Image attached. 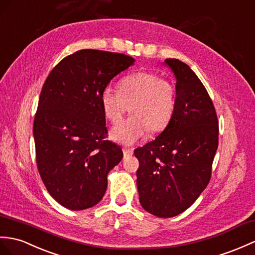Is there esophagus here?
<instances>
[{"mask_svg":"<svg viewBox=\"0 0 255 255\" xmlns=\"http://www.w3.org/2000/svg\"><path fill=\"white\" fill-rule=\"evenodd\" d=\"M123 152H124V155L125 156H130V155H132L133 154V150L132 149H123Z\"/></svg>","mask_w":255,"mask_h":255,"instance_id":"1","label":"esophagus"}]
</instances>
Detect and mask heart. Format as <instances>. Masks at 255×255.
Here are the masks:
<instances>
[{
  "label": "heart",
  "instance_id": "1",
  "mask_svg": "<svg viewBox=\"0 0 255 255\" xmlns=\"http://www.w3.org/2000/svg\"><path fill=\"white\" fill-rule=\"evenodd\" d=\"M100 100L104 115L113 124L122 122L129 109L132 113L111 132L112 139L125 145L134 144L149 129L151 132L163 131L176 109L175 87L152 72L125 77L120 82V91L105 87Z\"/></svg>",
  "mask_w": 255,
  "mask_h": 255
}]
</instances>
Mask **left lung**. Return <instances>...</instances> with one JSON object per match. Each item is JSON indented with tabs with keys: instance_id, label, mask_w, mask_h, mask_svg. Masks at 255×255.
<instances>
[{
	"instance_id": "8db88e82",
	"label": "left lung",
	"mask_w": 255,
	"mask_h": 255,
	"mask_svg": "<svg viewBox=\"0 0 255 255\" xmlns=\"http://www.w3.org/2000/svg\"><path fill=\"white\" fill-rule=\"evenodd\" d=\"M176 78V109L155 140L134 150L139 201L157 217L177 216L208 186L218 146L216 112L205 87L187 64L163 63Z\"/></svg>"
}]
</instances>
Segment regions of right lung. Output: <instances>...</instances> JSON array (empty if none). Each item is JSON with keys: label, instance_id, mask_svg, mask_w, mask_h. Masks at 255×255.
I'll use <instances>...</instances> for the list:
<instances>
[{"label": "right lung", "instance_id": "right-lung-1", "mask_svg": "<svg viewBox=\"0 0 255 255\" xmlns=\"http://www.w3.org/2000/svg\"><path fill=\"white\" fill-rule=\"evenodd\" d=\"M134 64L120 53L80 50L52 69L33 122L35 157L52 198L81 211L102 200L110 170L122 161L120 146L104 140L108 130L101 93Z\"/></svg>", "mask_w": 255, "mask_h": 255}]
</instances>
